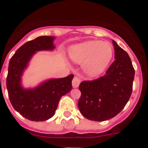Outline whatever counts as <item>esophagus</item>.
<instances>
[{"mask_svg": "<svg viewBox=\"0 0 148 148\" xmlns=\"http://www.w3.org/2000/svg\"><path fill=\"white\" fill-rule=\"evenodd\" d=\"M80 82H81V79L80 78H78V77L75 76L74 78L73 79V82H72V84H73V87L74 88H77V87L79 86L80 84Z\"/></svg>", "mask_w": 148, "mask_h": 148, "instance_id": "obj_1", "label": "esophagus"}]
</instances>
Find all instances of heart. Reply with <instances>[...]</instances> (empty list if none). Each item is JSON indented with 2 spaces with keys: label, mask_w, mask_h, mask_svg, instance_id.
Segmentation results:
<instances>
[{
  "label": "heart",
  "mask_w": 148,
  "mask_h": 148,
  "mask_svg": "<svg viewBox=\"0 0 148 148\" xmlns=\"http://www.w3.org/2000/svg\"><path fill=\"white\" fill-rule=\"evenodd\" d=\"M69 54L74 62L82 64L84 71L87 75L96 76L101 74L110 64L113 49L108 42L89 40L73 47Z\"/></svg>",
  "instance_id": "heart-1"
}]
</instances>
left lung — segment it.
Returning <instances> with one entry per match:
<instances>
[{"instance_id":"8db88e82","label":"left lung","mask_w":148,"mask_h":148,"mask_svg":"<svg viewBox=\"0 0 148 148\" xmlns=\"http://www.w3.org/2000/svg\"><path fill=\"white\" fill-rule=\"evenodd\" d=\"M115 61L106 74L79 85L82 95L78 109L87 119L103 121L113 118L122 110L133 90L135 70L127 53L113 40Z\"/></svg>"}]
</instances>
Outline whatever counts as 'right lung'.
Returning a JSON list of instances; mask_svg holds the SVG:
<instances>
[{"label":"right lung","instance_id":"right-lung-1","mask_svg":"<svg viewBox=\"0 0 148 148\" xmlns=\"http://www.w3.org/2000/svg\"><path fill=\"white\" fill-rule=\"evenodd\" d=\"M55 37L40 36L22 45L9 64L6 78L10 102L14 109L30 121H43L52 118L61 96L72 90L73 74L61 78H51L34 88L22 86V75L38 51L53 50Z\"/></svg>","mask_w":148,"mask_h":148}]
</instances>
